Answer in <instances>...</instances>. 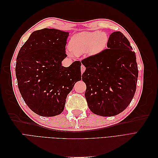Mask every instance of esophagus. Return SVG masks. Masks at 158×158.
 Returning <instances> with one entry per match:
<instances>
[{
  "label": "esophagus",
  "instance_id": "34e87169",
  "mask_svg": "<svg viewBox=\"0 0 158 158\" xmlns=\"http://www.w3.org/2000/svg\"><path fill=\"white\" fill-rule=\"evenodd\" d=\"M85 67L83 64H82V66H81V73H82V74L84 73V72L85 71Z\"/></svg>",
  "mask_w": 158,
  "mask_h": 158
}]
</instances>
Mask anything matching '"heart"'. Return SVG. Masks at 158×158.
I'll use <instances>...</instances> for the list:
<instances>
[{
    "label": "heart",
    "mask_w": 158,
    "mask_h": 158,
    "mask_svg": "<svg viewBox=\"0 0 158 158\" xmlns=\"http://www.w3.org/2000/svg\"><path fill=\"white\" fill-rule=\"evenodd\" d=\"M108 36L100 31H83L75 34L69 42L70 51L75 55L88 52L90 55H96L106 48Z\"/></svg>",
    "instance_id": "b5f03b06"
}]
</instances>
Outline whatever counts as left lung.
<instances>
[{"label":"left lung","mask_w":158,"mask_h":158,"mask_svg":"<svg viewBox=\"0 0 158 158\" xmlns=\"http://www.w3.org/2000/svg\"><path fill=\"white\" fill-rule=\"evenodd\" d=\"M107 48L82 61L85 67L82 80L90 111L102 117L123 112L136 89L138 76L135 51L121 31L110 35Z\"/></svg>","instance_id":"1"}]
</instances>
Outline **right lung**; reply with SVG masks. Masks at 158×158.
I'll return each mask as SVG.
<instances>
[{"label":"right lung","instance_id":"add662e5","mask_svg":"<svg viewBox=\"0 0 158 158\" xmlns=\"http://www.w3.org/2000/svg\"><path fill=\"white\" fill-rule=\"evenodd\" d=\"M69 32L56 29L33 31L16 58V76L23 101L35 113L54 117L63 111L66 97L81 80V62L69 67L61 63L67 55Z\"/></svg>","mask_w":158,"mask_h":158}]
</instances>
